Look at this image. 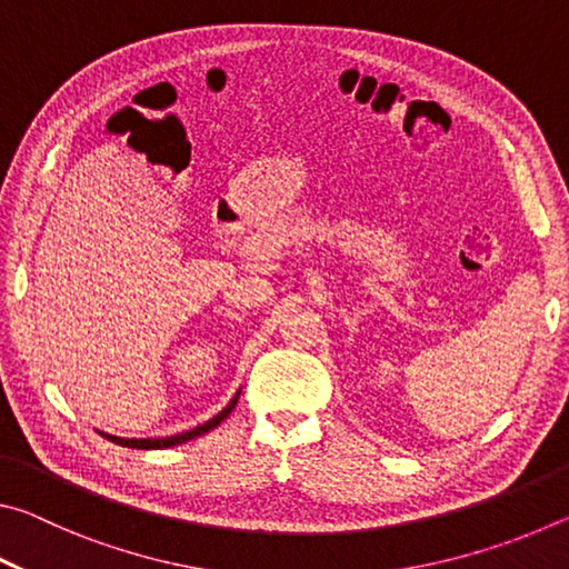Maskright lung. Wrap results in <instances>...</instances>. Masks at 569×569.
Returning a JSON list of instances; mask_svg holds the SVG:
<instances>
[{
  "label": "right lung",
  "instance_id": "add662e5",
  "mask_svg": "<svg viewBox=\"0 0 569 569\" xmlns=\"http://www.w3.org/2000/svg\"><path fill=\"white\" fill-rule=\"evenodd\" d=\"M238 397H240V389L236 391V397L230 399L228 407L223 411H218L213 419H208L206 423H198L196 429L190 431H182V435H176V437H162V439H122V437H112V435H104V431H100V437H104L108 441H112V445H120V447H130V449H168V447H178V445H186V441L196 439V437H203L208 435L210 429H216L220 421L230 417V411L236 409L238 403Z\"/></svg>",
  "mask_w": 569,
  "mask_h": 569
}]
</instances>
